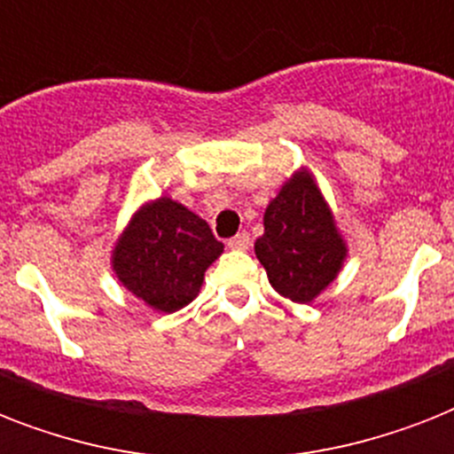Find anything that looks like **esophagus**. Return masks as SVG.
Returning <instances> with one entry per match:
<instances>
[{"label": "esophagus", "instance_id": "1", "mask_svg": "<svg viewBox=\"0 0 454 454\" xmlns=\"http://www.w3.org/2000/svg\"><path fill=\"white\" fill-rule=\"evenodd\" d=\"M228 247L231 249H247L249 247V235L247 233H238L235 238L228 240Z\"/></svg>", "mask_w": 454, "mask_h": 454}]
</instances>
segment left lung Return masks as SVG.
Wrapping results in <instances>:
<instances>
[{"label":"left lung","mask_w":454,"mask_h":454,"mask_svg":"<svg viewBox=\"0 0 454 454\" xmlns=\"http://www.w3.org/2000/svg\"><path fill=\"white\" fill-rule=\"evenodd\" d=\"M254 252L270 285L292 301L316 299L337 278L346 256L344 240L306 174L287 181L266 207L263 235Z\"/></svg>","instance_id":"1"}]
</instances>
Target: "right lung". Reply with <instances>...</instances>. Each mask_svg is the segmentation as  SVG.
I'll list each match as a JSON object with an SVG mask.
<instances>
[{
    "label": "right lung",
    "mask_w": 454,
    "mask_h": 454,
    "mask_svg": "<svg viewBox=\"0 0 454 454\" xmlns=\"http://www.w3.org/2000/svg\"><path fill=\"white\" fill-rule=\"evenodd\" d=\"M223 252L212 228L169 198L145 205L124 231L113 269L129 292L164 313L198 297L207 266Z\"/></svg>",
    "instance_id": "add662e5"
}]
</instances>
